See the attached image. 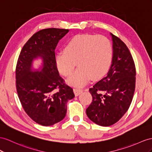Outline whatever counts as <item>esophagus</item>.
<instances>
[{"mask_svg":"<svg viewBox=\"0 0 152 152\" xmlns=\"http://www.w3.org/2000/svg\"><path fill=\"white\" fill-rule=\"evenodd\" d=\"M82 92H83L82 89L77 88H74V92H75L76 96H77L78 95H80Z\"/></svg>","mask_w":152,"mask_h":152,"instance_id":"obj_1","label":"esophagus"}]
</instances>
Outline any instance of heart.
<instances>
[{"label": "heart", "mask_w": 152, "mask_h": 152, "mask_svg": "<svg viewBox=\"0 0 152 152\" xmlns=\"http://www.w3.org/2000/svg\"><path fill=\"white\" fill-rule=\"evenodd\" d=\"M112 59V48L110 40L102 35L77 34L66 43L64 52L56 58L58 71L69 77L76 67L78 68L68 80L75 87H81L88 80H98L104 76L110 69Z\"/></svg>", "instance_id": "obj_1"}]
</instances>
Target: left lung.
<instances>
[{"label":"left lung","instance_id":"left-lung-1","mask_svg":"<svg viewBox=\"0 0 152 152\" xmlns=\"http://www.w3.org/2000/svg\"><path fill=\"white\" fill-rule=\"evenodd\" d=\"M113 57L106 77L89 88L92 101L86 109L88 118L103 126L115 124L126 113L133 99L136 70L126 44L111 34Z\"/></svg>","mask_w":152,"mask_h":152}]
</instances>
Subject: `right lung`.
<instances>
[{
  "mask_svg": "<svg viewBox=\"0 0 152 152\" xmlns=\"http://www.w3.org/2000/svg\"><path fill=\"white\" fill-rule=\"evenodd\" d=\"M69 29L48 28L34 33L23 47L17 60L16 88L26 113L42 126L61 121L67 112L68 100L75 97L73 89L65 83L57 68L55 48ZM40 56L43 68L32 72L33 59Z\"/></svg>",
  "mask_w": 152,
  "mask_h": 152,
  "instance_id": "obj_1",
  "label": "right lung"
}]
</instances>
